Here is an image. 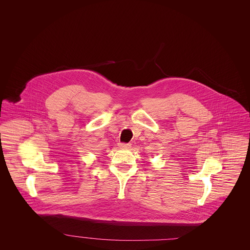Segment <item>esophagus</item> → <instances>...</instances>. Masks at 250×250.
<instances>
[{"label":"esophagus","instance_id":"1","mask_svg":"<svg viewBox=\"0 0 250 250\" xmlns=\"http://www.w3.org/2000/svg\"><path fill=\"white\" fill-rule=\"evenodd\" d=\"M120 148H123V149H128L130 148V143H120Z\"/></svg>","mask_w":250,"mask_h":250}]
</instances>
